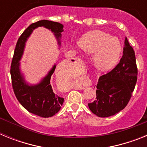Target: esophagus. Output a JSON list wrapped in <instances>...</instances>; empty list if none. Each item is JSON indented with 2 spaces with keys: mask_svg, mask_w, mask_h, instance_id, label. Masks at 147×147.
Returning <instances> with one entry per match:
<instances>
[{
  "mask_svg": "<svg viewBox=\"0 0 147 147\" xmlns=\"http://www.w3.org/2000/svg\"><path fill=\"white\" fill-rule=\"evenodd\" d=\"M80 89H81V90H82V89H83V88H80Z\"/></svg>",
  "mask_w": 147,
  "mask_h": 147,
  "instance_id": "esophagus-1",
  "label": "esophagus"
}]
</instances>
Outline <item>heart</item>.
<instances>
[{"mask_svg":"<svg viewBox=\"0 0 147 147\" xmlns=\"http://www.w3.org/2000/svg\"><path fill=\"white\" fill-rule=\"evenodd\" d=\"M80 46L88 54H94L93 63L101 71H109L116 65L122 48L120 41L102 31L87 34L80 40Z\"/></svg>","mask_w":147,"mask_h":147,"instance_id":"obj_1","label":"heart"}]
</instances>
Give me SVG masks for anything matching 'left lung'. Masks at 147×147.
I'll list each match as a JSON object with an SVG mask.
<instances>
[{
	"label": "left lung",
	"mask_w": 147,
	"mask_h": 147,
	"mask_svg": "<svg viewBox=\"0 0 147 147\" xmlns=\"http://www.w3.org/2000/svg\"><path fill=\"white\" fill-rule=\"evenodd\" d=\"M137 77L135 51L125 37L121 59L115 68L99 77L96 85V98L88 104L90 110L102 118L120 112L132 96Z\"/></svg>",
	"instance_id": "8db88e82"
}]
</instances>
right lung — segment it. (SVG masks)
<instances>
[{
	"label": "right lung",
	"instance_id": "right-lung-1",
	"mask_svg": "<svg viewBox=\"0 0 147 147\" xmlns=\"http://www.w3.org/2000/svg\"><path fill=\"white\" fill-rule=\"evenodd\" d=\"M42 26L51 30V32L54 33L58 45L60 46L61 33L64 31L62 24L47 20L32 23L18 39L11 62L10 74L14 93L22 106L34 115L42 118H49L59 112L64 102V98L53 91L50 84L51 77L55 71L57 65H54L48 74L36 85H29L26 82L20 67V61L23 54L27 40L33 32V30Z\"/></svg>",
	"mask_w": 147,
	"mask_h": 147
}]
</instances>
